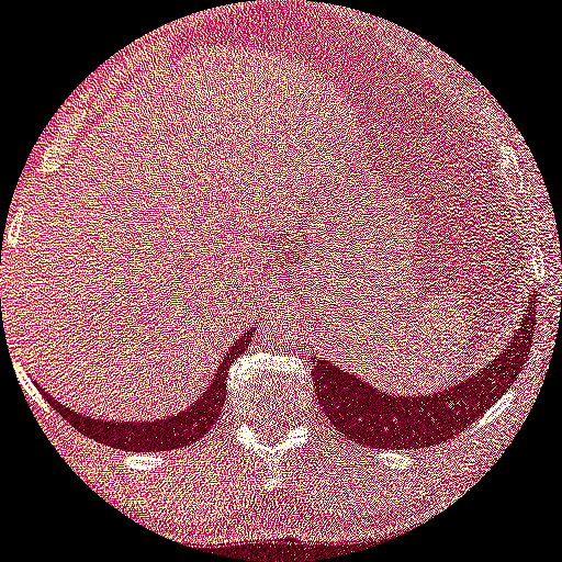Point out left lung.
<instances>
[{"mask_svg": "<svg viewBox=\"0 0 562 562\" xmlns=\"http://www.w3.org/2000/svg\"><path fill=\"white\" fill-rule=\"evenodd\" d=\"M536 325V299L526 306V319L491 366L472 379L446 386L435 394H392L344 373L323 357H312V379L317 403L330 424L349 440L368 448H429L451 440L472 427L485 411L515 384L531 351Z\"/></svg>", "mask_w": 562, "mask_h": 562, "instance_id": "left-lung-1", "label": "left lung"}]
</instances>
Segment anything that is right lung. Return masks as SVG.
Segmentation results:
<instances>
[{"label": "right lung", "instance_id": "add662e5", "mask_svg": "<svg viewBox=\"0 0 562 562\" xmlns=\"http://www.w3.org/2000/svg\"><path fill=\"white\" fill-rule=\"evenodd\" d=\"M252 330L243 333L237 341L232 344L229 351L221 360L218 371H215L213 384L196 397V403L191 408L181 411L178 416L157 418V422H103V418H90L82 413L66 408L58 400H53L50 394H45L47 403L53 405L74 429L82 431L90 440L103 442V446L120 448V451H172V448H183L196 442L200 437H205L218 418L221 408L226 403V371L245 349H248Z\"/></svg>", "mask_w": 562, "mask_h": 562}]
</instances>
